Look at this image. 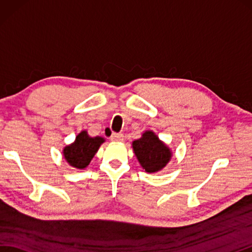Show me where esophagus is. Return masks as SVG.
<instances>
[{
	"mask_svg": "<svg viewBox=\"0 0 252 252\" xmlns=\"http://www.w3.org/2000/svg\"><path fill=\"white\" fill-rule=\"evenodd\" d=\"M111 140L112 141H117V142H121L124 140V135L123 133H117V132H113L111 135Z\"/></svg>",
	"mask_w": 252,
	"mask_h": 252,
	"instance_id": "34e87169",
	"label": "esophagus"
}]
</instances>
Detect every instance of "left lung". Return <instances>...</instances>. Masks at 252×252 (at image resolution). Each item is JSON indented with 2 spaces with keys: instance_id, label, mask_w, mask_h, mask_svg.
Wrapping results in <instances>:
<instances>
[{
  "instance_id": "1",
  "label": "left lung",
  "mask_w": 252,
  "mask_h": 252,
  "mask_svg": "<svg viewBox=\"0 0 252 252\" xmlns=\"http://www.w3.org/2000/svg\"><path fill=\"white\" fill-rule=\"evenodd\" d=\"M139 163L148 172L163 169L170 160L171 152L152 131H145L142 137L132 142Z\"/></svg>"
}]
</instances>
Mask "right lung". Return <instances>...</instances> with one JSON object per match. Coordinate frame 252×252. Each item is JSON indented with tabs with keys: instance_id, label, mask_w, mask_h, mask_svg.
<instances>
[{
	"instance_id": "1",
	"label": "right lung",
	"mask_w": 252,
	"mask_h": 252,
	"mask_svg": "<svg viewBox=\"0 0 252 252\" xmlns=\"http://www.w3.org/2000/svg\"><path fill=\"white\" fill-rule=\"evenodd\" d=\"M102 142H104L103 138L89 137L87 135V131L84 130L77 135L74 143L64 148V158L75 168H85L91 163L92 158L96 154L100 144Z\"/></svg>"
}]
</instances>
